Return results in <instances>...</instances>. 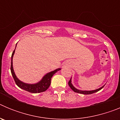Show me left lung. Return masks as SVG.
<instances>
[{
    "label": "left lung",
    "mask_w": 120,
    "mask_h": 120,
    "mask_svg": "<svg viewBox=\"0 0 120 120\" xmlns=\"http://www.w3.org/2000/svg\"><path fill=\"white\" fill-rule=\"evenodd\" d=\"M68 85L70 86V87L71 88L72 90H73V91L75 92V93H80V94H93L94 93H96V92L98 91L99 90H100L101 89H102L104 87V86H103L102 87L100 88L97 89L96 90H93V91H81V90H79L76 89V88H75L73 86L71 83V79H70V80H69L68 82Z\"/></svg>",
    "instance_id": "1"
}]
</instances>
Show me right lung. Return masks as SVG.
Here are the masks:
<instances>
[{"instance_id": "right-lung-1", "label": "right lung", "mask_w": 120, "mask_h": 120, "mask_svg": "<svg viewBox=\"0 0 120 120\" xmlns=\"http://www.w3.org/2000/svg\"><path fill=\"white\" fill-rule=\"evenodd\" d=\"M17 45V44H16ZM16 48V46H15ZM15 50L12 52V56H11V74L12 75L14 81L16 83L17 85L19 86V88L23 89V90L27 91L28 92H30L32 93H42L47 90L49 87L51 83V79L52 76L55 73H56L58 71L60 70L61 68H58V69L52 71L50 72V73H47L44 77H43L42 80L40 82H39L38 83H35V84H27V83H25L22 82V81L19 80L18 79L17 76L15 75L14 71L13 70V67H12V57L14 54Z\"/></svg>"}]
</instances>
